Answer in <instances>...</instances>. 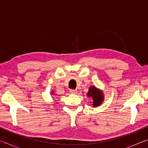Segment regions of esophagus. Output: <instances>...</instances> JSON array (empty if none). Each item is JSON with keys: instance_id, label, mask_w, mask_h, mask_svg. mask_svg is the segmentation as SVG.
Listing matches in <instances>:
<instances>
[{"instance_id": "1", "label": "esophagus", "mask_w": 148, "mask_h": 148, "mask_svg": "<svg viewBox=\"0 0 148 148\" xmlns=\"http://www.w3.org/2000/svg\"><path fill=\"white\" fill-rule=\"evenodd\" d=\"M70 92H71V94H76L77 93V91H76V90L71 89V90H70Z\"/></svg>"}]
</instances>
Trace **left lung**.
Returning <instances> with one entry per match:
<instances>
[{"label":"left lung","mask_w":148,"mask_h":148,"mask_svg":"<svg viewBox=\"0 0 148 148\" xmlns=\"http://www.w3.org/2000/svg\"><path fill=\"white\" fill-rule=\"evenodd\" d=\"M87 96L92 99V107H97L101 105L104 99V95L102 90L98 89L95 86L89 87Z\"/></svg>","instance_id":"obj_1"}]
</instances>
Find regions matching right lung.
Masks as SVG:
<instances>
[{
  "instance_id": "1",
  "label": "right lung",
  "mask_w": 148,
  "mask_h": 148,
  "mask_svg": "<svg viewBox=\"0 0 148 148\" xmlns=\"http://www.w3.org/2000/svg\"><path fill=\"white\" fill-rule=\"evenodd\" d=\"M51 95H54V92H53V91H51Z\"/></svg>"
}]
</instances>
